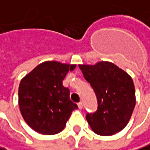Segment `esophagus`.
<instances>
[{"mask_svg":"<svg viewBox=\"0 0 150 150\" xmlns=\"http://www.w3.org/2000/svg\"><path fill=\"white\" fill-rule=\"evenodd\" d=\"M77 105H78L79 109H83V102H79Z\"/></svg>","mask_w":150,"mask_h":150,"instance_id":"esophagus-1","label":"esophagus"}]
</instances>
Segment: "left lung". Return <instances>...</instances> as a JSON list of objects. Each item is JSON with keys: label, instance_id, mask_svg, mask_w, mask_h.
<instances>
[{"label": "left lung", "instance_id": "1", "mask_svg": "<svg viewBox=\"0 0 150 150\" xmlns=\"http://www.w3.org/2000/svg\"><path fill=\"white\" fill-rule=\"evenodd\" d=\"M98 99L95 112H87L86 120L99 135L109 136L121 131L128 123L135 106V90L132 78L111 62L94 66L79 65Z\"/></svg>", "mask_w": 150, "mask_h": 150}]
</instances>
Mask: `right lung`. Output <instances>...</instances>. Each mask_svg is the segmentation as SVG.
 Returning a JSON list of instances; mask_svg holds the SVG:
<instances>
[{"mask_svg": "<svg viewBox=\"0 0 150 150\" xmlns=\"http://www.w3.org/2000/svg\"><path fill=\"white\" fill-rule=\"evenodd\" d=\"M76 65L45 61L37 66L21 81L18 103L25 122L36 132L52 135L63 130L74 110L78 108L62 84Z\"/></svg>", "mask_w": 150, "mask_h": 150, "instance_id": "obj_1", "label": "right lung"}]
</instances>
